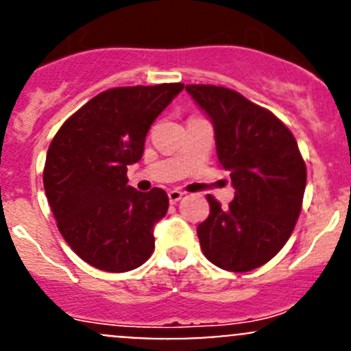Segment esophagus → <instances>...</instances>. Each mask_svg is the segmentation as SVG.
I'll list each match as a JSON object with an SVG mask.
<instances>
[{
  "label": "esophagus",
  "mask_w": 351,
  "mask_h": 351,
  "mask_svg": "<svg viewBox=\"0 0 351 351\" xmlns=\"http://www.w3.org/2000/svg\"><path fill=\"white\" fill-rule=\"evenodd\" d=\"M183 195H185V193L180 192V190H171V192H168L169 204H176V202H178V200H182Z\"/></svg>",
  "instance_id": "34e87169"
}]
</instances>
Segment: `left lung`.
<instances>
[{
    "mask_svg": "<svg viewBox=\"0 0 351 351\" xmlns=\"http://www.w3.org/2000/svg\"><path fill=\"white\" fill-rule=\"evenodd\" d=\"M214 125L215 149L231 173L234 198L198 224L204 254L222 270L251 271L270 261L295 228L306 190V162L292 132L268 110L229 88L186 84Z\"/></svg>",
    "mask_w": 351,
    "mask_h": 351,
    "instance_id": "obj_1",
    "label": "left lung"
}]
</instances>
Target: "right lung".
Instances as JSON below:
<instances>
[{"label": "right lung", "mask_w": 351, "mask_h": 351, "mask_svg": "<svg viewBox=\"0 0 351 351\" xmlns=\"http://www.w3.org/2000/svg\"><path fill=\"white\" fill-rule=\"evenodd\" d=\"M182 83L112 88L62 123L49 146L44 189L71 250L104 271L134 270L154 250V226L168 212L162 189L127 185L147 130Z\"/></svg>", "instance_id": "right-lung-1"}]
</instances>
